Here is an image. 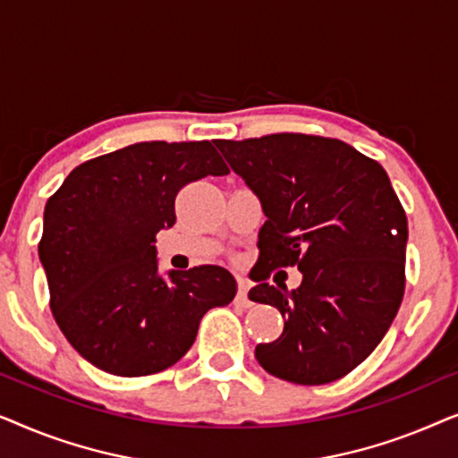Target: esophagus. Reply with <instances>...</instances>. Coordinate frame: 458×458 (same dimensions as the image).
Here are the masks:
<instances>
[{
	"label": "esophagus",
	"instance_id": "1",
	"mask_svg": "<svg viewBox=\"0 0 458 458\" xmlns=\"http://www.w3.org/2000/svg\"><path fill=\"white\" fill-rule=\"evenodd\" d=\"M248 290H250V284L246 279H240L237 281V296H235V304L237 306H243V309H248V306H252L248 298Z\"/></svg>",
	"mask_w": 458,
	"mask_h": 458
}]
</instances>
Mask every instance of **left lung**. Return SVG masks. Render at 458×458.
Here are the masks:
<instances>
[{"mask_svg":"<svg viewBox=\"0 0 458 458\" xmlns=\"http://www.w3.org/2000/svg\"><path fill=\"white\" fill-rule=\"evenodd\" d=\"M216 148L267 216L248 296L275 306L285 325L256 346V360L300 386L344 377L384 340L404 296L409 227L390 177L329 137L275 133ZM285 266L303 273L296 291L266 284Z\"/></svg>","mask_w":458,"mask_h":458,"instance_id":"8db88e82","label":"left lung"}]
</instances>
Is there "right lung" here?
<instances>
[{"instance_id":"obj_1","label":"right lung","mask_w":458,"mask_h":458,"mask_svg":"<svg viewBox=\"0 0 458 458\" xmlns=\"http://www.w3.org/2000/svg\"><path fill=\"white\" fill-rule=\"evenodd\" d=\"M227 173L210 141H141L79 165L47 199L39 259L49 306L93 367L118 377L165 371L206 312L235 298L233 275L216 265L165 279L154 246L177 221L181 187Z\"/></svg>"}]
</instances>
